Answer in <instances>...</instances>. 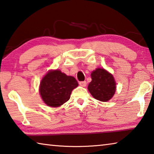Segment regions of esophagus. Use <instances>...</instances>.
Instances as JSON below:
<instances>
[{"mask_svg":"<svg viewBox=\"0 0 154 154\" xmlns=\"http://www.w3.org/2000/svg\"><path fill=\"white\" fill-rule=\"evenodd\" d=\"M79 85L82 87H85L87 85V82H85V81H84V82H80Z\"/></svg>","mask_w":154,"mask_h":154,"instance_id":"obj_1","label":"esophagus"}]
</instances>
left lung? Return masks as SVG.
Here are the masks:
<instances>
[{
    "mask_svg": "<svg viewBox=\"0 0 154 154\" xmlns=\"http://www.w3.org/2000/svg\"><path fill=\"white\" fill-rule=\"evenodd\" d=\"M91 82L88 90L95 99L107 102L114 96L116 83L112 75L104 69H97L91 72Z\"/></svg>",
    "mask_w": 154,
    "mask_h": 154,
    "instance_id": "left-lung-1",
    "label": "left lung"
}]
</instances>
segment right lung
Segmentation results:
<instances>
[{"instance_id":"add662e5","label":"right lung","mask_w":154,"mask_h":154,"mask_svg":"<svg viewBox=\"0 0 154 154\" xmlns=\"http://www.w3.org/2000/svg\"><path fill=\"white\" fill-rule=\"evenodd\" d=\"M78 85L75 77L56 70L48 72L41 81L40 94L45 104L58 107L68 101L72 89Z\"/></svg>"}]
</instances>
